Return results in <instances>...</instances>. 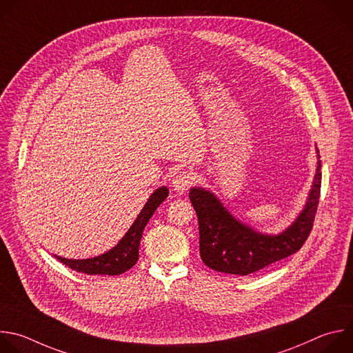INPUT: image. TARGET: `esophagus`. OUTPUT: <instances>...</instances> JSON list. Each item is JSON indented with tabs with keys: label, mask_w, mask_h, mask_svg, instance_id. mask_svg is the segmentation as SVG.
Returning <instances> with one entry per match:
<instances>
[{
	"label": "esophagus",
	"mask_w": 353,
	"mask_h": 353,
	"mask_svg": "<svg viewBox=\"0 0 353 353\" xmlns=\"http://www.w3.org/2000/svg\"><path fill=\"white\" fill-rule=\"evenodd\" d=\"M193 183V176L192 174L186 172V171H182L179 172L174 179H172V188L176 193H185Z\"/></svg>",
	"instance_id": "esophagus-1"
}]
</instances>
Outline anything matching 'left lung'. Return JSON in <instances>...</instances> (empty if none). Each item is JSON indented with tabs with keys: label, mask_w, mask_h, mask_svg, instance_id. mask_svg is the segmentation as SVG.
<instances>
[{
	"label": "left lung",
	"mask_w": 353,
	"mask_h": 353,
	"mask_svg": "<svg viewBox=\"0 0 353 353\" xmlns=\"http://www.w3.org/2000/svg\"><path fill=\"white\" fill-rule=\"evenodd\" d=\"M317 167L306 204L295 221L279 234H263L230 213L221 200L208 189L194 186L189 199L199 220V248L203 263L220 272L248 275L296 253L307 239L321 188V161Z\"/></svg>",
	"instance_id": "left-lung-1"
}]
</instances>
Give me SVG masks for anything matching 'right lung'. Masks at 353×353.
<instances>
[{"instance_id": "add662e5", "label": "right lung", "mask_w": 353, "mask_h": 353, "mask_svg": "<svg viewBox=\"0 0 353 353\" xmlns=\"http://www.w3.org/2000/svg\"><path fill=\"white\" fill-rule=\"evenodd\" d=\"M167 196L168 189L165 186L156 189L123 238L108 252L92 259H65L57 254L54 256L69 268L89 275H119L128 271L139 259V245L145 227Z\"/></svg>"}]
</instances>
